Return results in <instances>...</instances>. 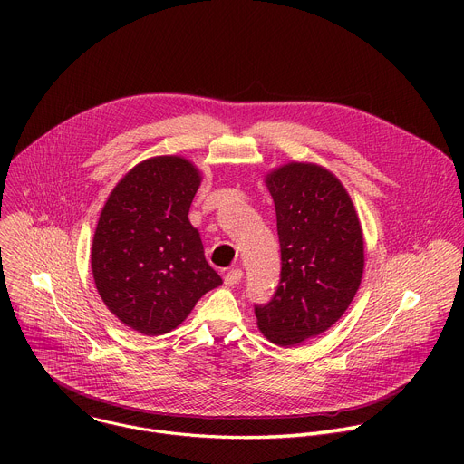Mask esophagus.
Returning a JSON list of instances; mask_svg holds the SVG:
<instances>
[{"instance_id":"obj_1","label":"esophagus","mask_w":464,"mask_h":464,"mask_svg":"<svg viewBox=\"0 0 464 464\" xmlns=\"http://www.w3.org/2000/svg\"><path fill=\"white\" fill-rule=\"evenodd\" d=\"M240 279H242V270L233 268V270H229V272L226 274L224 283H226L227 286H235V285H238V283H240Z\"/></svg>"}]
</instances>
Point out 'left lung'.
<instances>
[{
	"label": "left lung",
	"mask_w": 464,
	"mask_h": 464,
	"mask_svg": "<svg viewBox=\"0 0 464 464\" xmlns=\"http://www.w3.org/2000/svg\"><path fill=\"white\" fill-rule=\"evenodd\" d=\"M277 213L281 281L255 306L260 333L292 347L319 336L353 303L363 276V233L342 181L321 165L292 161L266 174Z\"/></svg>",
	"instance_id": "left-lung-1"
}]
</instances>
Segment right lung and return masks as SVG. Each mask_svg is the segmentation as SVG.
Masks as SVG:
<instances>
[{
  "label": "right lung",
  "instance_id": "1",
  "mask_svg": "<svg viewBox=\"0 0 464 464\" xmlns=\"http://www.w3.org/2000/svg\"><path fill=\"white\" fill-rule=\"evenodd\" d=\"M202 183L181 156H156L110 192L92 244V272L108 310L145 336L170 333L204 294L222 285L188 222Z\"/></svg>",
  "mask_w": 464,
  "mask_h": 464
}]
</instances>
